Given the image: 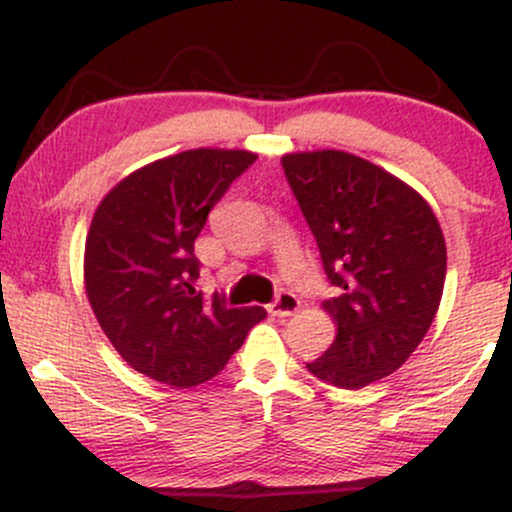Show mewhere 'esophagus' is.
Returning <instances> with one entry per match:
<instances>
[{"label":"esophagus","instance_id":"1","mask_svg":"<svg viewBox=\"0 0 512 512\" xmlns=\"http://www.w3.org/2000/svg\"><path fill=\"white\" fill-rule=\"evenodd\" d=\"M298 307H300L298 295L291 291H279L272 303H269V312H272L274 317H291Z\"/></svg>","mask_w":512,"mask_h":512}]
</instances>
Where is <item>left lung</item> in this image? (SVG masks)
Returning <instances> with one entry per match:
<instances>
[{
  "label": "left lung",
  "mask_w": 512,
  "mask_h": 512,
  "mask_svg": "<svg viewBox=\"0 0 512 512\" xmlns=\"http://www.w3.org/2000/svg\"><path fill=\"white\" fill-rule=\"evenodd\" d=\"M281 166L336 288L324 310L338 334L307 369L362 389L396 372L434 322L446 281L441 226L422 195L367 159L319 150Z\"/></svg>",
  "instance_id": "1"
}]
</instances>
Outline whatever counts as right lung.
Returning a JSON list of instances; mask_svg holds the SVG:
<instances>
[{
  "label": "right lung",
  "instance_id": "right-lung-1",
  "mask_svg": "<svg viewBox=\"0 0 512 512\" xmlns=\"http://www.w3.org/2000/svg\"><path fill=\"white\" fill-rule=\"evenodd\" d=\"M257 155L188 150L133 171L112 188L85 240V293L112 346L135 372L174 389L217 377L262 307L205 298L195 238Z\"/></svg>",
  "mask_w": 512,
  "mask_h": 512
}]
</instances>
